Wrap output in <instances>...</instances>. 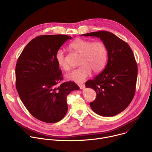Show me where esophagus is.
I'll return each instance as SVG.
<instances>
[{
	"label": "esophagus",
	"instance_id": "1",
	"mask_svg": "<svg viewBox=\"0 0 152 152\" xmlns=\"http://www.w3.org/2000/svg\"><path fill=\"white\" fill-rule=\"evenodd\" d=\"M78 86H79V88L80 90H83L85 87V85L83 83H79Z\"/></svg>",
	"mask_w": 152,
	"mask_h": 152
}]
</instances>
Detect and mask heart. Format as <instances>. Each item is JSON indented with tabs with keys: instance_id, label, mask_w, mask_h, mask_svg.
I'll list each match as a JSON object with an SVG mask.
<instances>
[{
	"instance_id": "obj_1",
	"label": "heart",
	"mask_w": 152,
	"mask_h": 152,
	"mask_svg": "<svg viewBox=\"0 0 152 152\" xmlns=\"http://www.w3.org/2000/svg\"><path fill=\"white\" fill-rule=\"evenodd\" d=\"M69 48L80 55L79 65L80 67L73 70L66 75L67 80L76 82H82L91 74L99 73L105 66L107 50L104 43L101 41L92 42L83 39H76L69 45ZM58 66L64 70H69L70 66L65 59L64 53L58 50L55 55Z\"/></svg>"
}]
</instances>
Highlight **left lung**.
<instances>
[{
	"label": "left lung",
	"instance_id": "obj_1",
	"mask_svg": "<svg viewBox=\"0 0 152 152\" xmlns=\"http://www.w3.org/2000/svg\"><path fill=\"white\" fill-rule=\"evenodd\" d=\"M98 37L107 50V62L103 71L85 83L97 96L90 103L92 110L103 117H113L123 111L132 102L136 88L138 67L127 43L107 31L83 34Z\"/></svg>",
	"mask_w": 152,
	"mask_h": 152
}]
</instances>
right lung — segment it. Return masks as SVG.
I'll return each instance as SVG.
<instances>
[{"instance_id":"obj_1","label":"right lung","mask_w":152,"mask_h":152,"mask_svg":"<svg viewBox=\"0 0 152 152\" xmlns=\"http://www.w3.org/2000/svg\"><path fill=\"white\" fill-rule=\"evenodd\" d=\"M71 36L46 35L32 39L20 55L15 67V84L19 97L37 119L48 123L61 120L67 114V95L79 86L62 80L55 55Z\"/></svg>"}]
</instances>
